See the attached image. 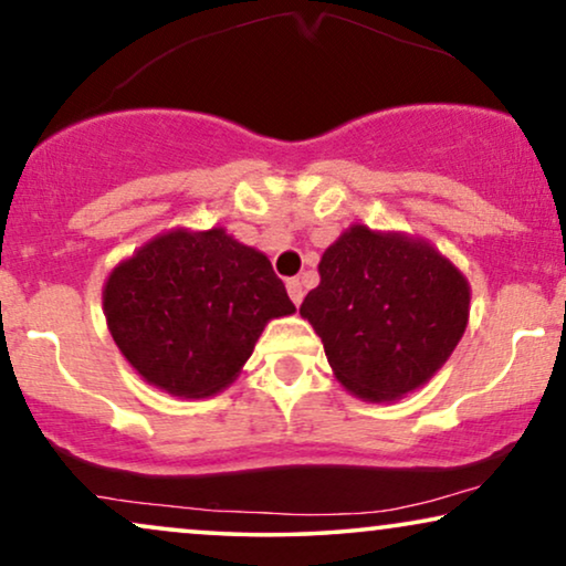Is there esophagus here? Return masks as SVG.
I'll list each match as a JSON object with an SVG mask.
<instances>
[{
  "mask_svg": "<svg viewBox=\"0 0 566 566\" xmlns=\"http://www.w3.org/2000/svg\"><path fill=\"white\" fill-rule=\"evenodd\" d=\"M287 292H290L292 303H295V305L303 303L305 290H303V282H300V279H287Z\"/></svg>",
  "mask_w": 566,
  "mask_h": 566,
  "instance_id": "esophagus-1",
  "label": "esophagus"
}]
</instances>
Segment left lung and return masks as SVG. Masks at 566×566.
<instances>
[{
  "label": "left lung",
  "instance_id": "8db88e82",
  "mask_svg": "<svg viewBox=\"0 0 566 566\" xmlns=\"http://www.w3.org/2000/svg\"><path fill=\"white\" fill-rule=\"evenodd\" d=\"M300 316L328 366L363 399H399L454 353L470 313L468 279L428 242L355 224L318 263Z\"/></svg>",
  "mask_w": 566,
  "mask_h": 566
}]
</instances>
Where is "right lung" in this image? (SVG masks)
I'll return each mask as SVG.
<instances>
[{"mask_svg": "<svg viewBox=\"0 0 566 566\" xmlns=\"http://www.w3.org/2000/svg\"><path fill=\"white\" fill-rule=\"evenodd\" d=\"M292 311L266 255L224 230L161 234L119 263L104 287L119 353L177 397H211L232 384L263 326Z\"/></svg>", "mask_w": 566, "mask_h": 566, "instance_id": "add662e5", "label": "right lung"}]
</instances>
